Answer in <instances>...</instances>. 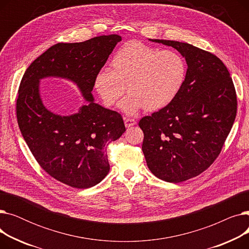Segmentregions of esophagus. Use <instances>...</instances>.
Returning <instances> with one entry per match:
<instances>
[{
  "mask_svg": "<svg viewBox=\"0 0 249 249\" xmlns=\"http://www.w3.org/2000/svg\"><path fill=\"white\" fill-rule=\"evenodd\" d=\"M124 123H125V126L128 128V127L134 126L136 124V121L134 119H130V118H124Z\"/></svg>",
  "mask_w": 249,
  "mask_h": 249,
  "instance_id": "1",
  "label": "esophagus"
}]
</instances>
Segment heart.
<instances>
[{
  "label": "heart",
  "mask_w": 249,
  "mask_h": 249,
  "mask_svg": "<svg viewBox=\"0 0 249 249\" xmlns=\"http://www.w3.org/2000/svg\"><path fill=\"white\" fill-rule=\"evenodd\" d=\"M112 70L101 69L94 77L96 93L111 107L124 94L119 108L127 115L140 110L160 111L178 97L187 76V63L174 50H160L138 41L124 44L114 54Z\"/></svg>",
  "instance_id": "b5f03b06"
}]
</instances>
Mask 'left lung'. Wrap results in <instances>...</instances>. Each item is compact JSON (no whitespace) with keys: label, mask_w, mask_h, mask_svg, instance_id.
I'll return each instance as SVG.
<instances>
[{"label":"left lung","mask_w":249,"mask_h":249,"mask_svg":"<svg viewBox=\"0 0 249 249\" xmlns=\"http://www.w3.org/2000/svg\"><path fill=\"white\" fill-rule=\"evenodd\" d=\"M149 41L177 49L188 70L174 102L139 121L144 133L142 151L156 178L185 181L217 159L236 117V93L227 68L216 55L185 42Z\"/></svg>","instance_id":"1"}]
</instances>
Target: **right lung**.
Segmentation results:
<instances>
[{
  "label": "right lung",
  "instance_id": "obj_1",
  "mask_svg": "<svg viewBox=\"0 0 249 249\" xmlns=\"http://www.w3.org/2000/svg\"><path fill=\"white\" fill-rule=\"evenodd\" d=\"M120 35L99 36L78 43H57L26 70L17 99V120L34 158L52 178L75 189L99 184L110 171V142L126 131L122 116L95 102L94 77L104 67ZM47 77L75 84L86 104L74 114L48 110L40 94Z\"/></svg>",
  "mask_w": 249,
  "mask_h": 249
}]
</instances>
